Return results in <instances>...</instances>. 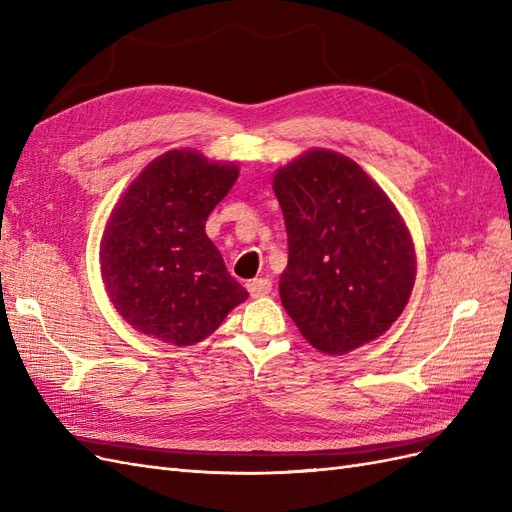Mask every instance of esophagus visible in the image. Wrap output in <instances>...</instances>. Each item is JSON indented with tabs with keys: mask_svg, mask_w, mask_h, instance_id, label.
Returning <instances> with one entry per match:
<instances>
[{
	"mask_svg": "<svg viewBox=\"0 0 512 512\" xmlns=\"http://www.w3.org/2000/svg\"><path fill=\"white\" fill-rule=\"evenodd\" d=\"M245 286H247V292H250L256 299V297H267L273 284L269 280H265V277H260V280H250Z\"/></svg>",
	"mask_w": 512,
	"mask_h": 512,
	"instance_id": "obj_1",
	"label": "esophagus"
}]
</instances>
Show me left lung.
I'll return each mask as SVG.
<instances>
[{
	"label": "left lung",
	"mask_w": 512,
	"mask_h": 512,
	"mask_svg": "<svg viewBox=\"0 0 512 512\" xmlns=\"http://www.w3.org/2000/svg\"><path fill=\"white\" fill-rule=\"evenodd\" d=\"M288 267L280 299L314 348L346 354L404 312L416 275L410 232L395 205L346 156L314 149L282 168Z\"/></svg>",
	"instance_id": "8db88e82"
}]
</instances>
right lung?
I'll use <instances>...</instances> for the list:
<instances>
[{"label": "right lung", "instance_id": "obj_1", "mask_svg": "<svg viewBox=\"0 0 512 512\" xmlns=\"http://www.w3.org/2000/svg\"><path fill=\"white\" fill-rule=\"evenodd\" d=\"M239 168L173 149L153 160L113 209L102 277L117 312L166 344L192 346L247 299L205 232Z\"/></svg>", "mask_w": 512, "mask_h": 512}]
</instances>
